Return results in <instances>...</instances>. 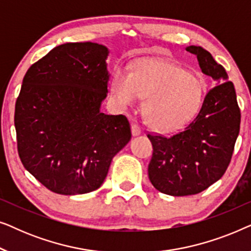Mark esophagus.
<instances>
[{"instance_id": "obj_1", "label": "esophagus", "mask_w": 251, "mask_h": 251, "mask_svg": "<svg viewBox=\"0 0 251 251\" xmlns=\"http://www.w3.org/2000/svg\"><path fill=\"white\" fill-rule=\"evenodd\" d=\"M131 132L132 136H139L140 133H142V128H140L139 125H137V123H132Z\"/></svg>"}]
</instances>
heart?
Here are the masks:
<instances>
[{
  "instance_id": "obj_1",
  "label": "heart",
  "mask_w": 251,
  "mask_h": 251,
  "mask_svg": "<svg viewBox=\"0 0 251 251\" xmlns=\"http://www.w3.org/2000/svg\"><path fill=\"white\" fill-rule=\"evenodd\" d=\"M112 89L122 106L144 97L145 120L155 131L171 133L187 126L201 109L204 84L179 65L164 60H142L131 72L116 70Z\"/></svg>"
}]
</instances>
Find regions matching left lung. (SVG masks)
Masks as SVG:
<instances>
[{
	"label": "left lung",
	"mask_w": 251,
	"mask_h": 251,
	"mask_svg": "<svg viewBox=\"0 0 251 251\" xmlns=\"http://www.w3.org/2000/svg\"><path fill=\"white\" fill-rule=\"evenodd\" d=\"M186 51L197 56L202 73L216 83L184 131L171 137L147 135L153 145L151 183L173 197L198 194L221 179L231 161L241 121L234 85L225 68L202 47L190 46Z\"/></svg>",
	"instance_id": "1"
}]
</instances>
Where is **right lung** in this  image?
Returning <instances> with one entry per match:
<instances>
[{
	"instance_id": "add662e5",
	"label": "right lung",
	"mask_w": 251,
	"mask_h": 251,
	"mask_svg": "<svg viewBox=\"0 0 251 251\" xmlns=\"http://www.w3.org/2000/svg\"><path fill=\"white\" fill-rule=\"evenodd\" d=\"M109 51L92 42L53 48L28 68L15 108L19 157L48 190H97L113 157L131 139L125 115L101 113Z\"/></svg>"
}]
</instances>
